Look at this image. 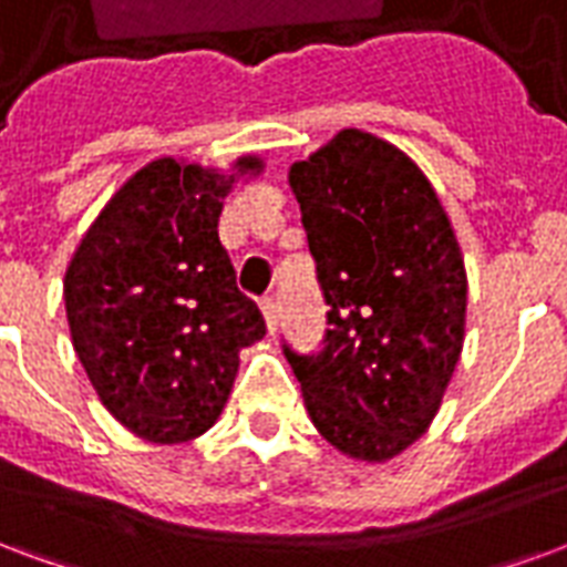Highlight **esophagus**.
I'll return each instance as SVG.
<instances>
[{"label":"esophagus","mask_w":567,"mask_h":567,"mask_svg":"<svg viewBox=\"0 0 567 567\" xmlns=\"http://www.w3.org/2000/svg\"><path fill=\"white\" fill-rule=\"evenodd\" d=\"M259 310H262V317H266L268 334H275V329H278V305H275V299H271V296H262V299H259Z\"/></svg>","instance_id":"obj_1"}]
</instances>
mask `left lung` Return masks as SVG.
I'll use <instances>...</instances> for the list:
<instances>
[{
  "mask_svg": "<svg viewBox=\"0 0 567 567\" xmlns=\"http://www.w3.org/2000/svg\"><path fill=\"white\" fill-rule=\"evenodd\" d=\"M289 187L329 329L313 355L284 352L313 427L355 461H391L430 427L461 359V245L427 176L355 127L292 164Z\"/></svg>",
  "mask_w": 567,
  "mask_h": 567,
  "instance_id": "left-lung-1",
  "label": "left lung"
}]
</instances>
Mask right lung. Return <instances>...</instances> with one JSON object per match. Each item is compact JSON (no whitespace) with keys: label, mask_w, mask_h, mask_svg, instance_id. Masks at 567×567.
<instances>
[{"label":"right lung","mask_w":567,"mask_h":567,"mask_svg":"<svg viewBox=\"0 0 567 567\" xmlns=\"http://www.w3.org/2000/svg\"><path fill=\"white\" fill-rule=\"evenodd\" d=\"M259 173V157H238ZM236 176L157 157L118 187L65 271L76 359L110 415L148 442L206 433L229 398L238 349L266 319L236 287L218 238Z\"/></svg>","instance_id":"obj_1"}]
</instances>
